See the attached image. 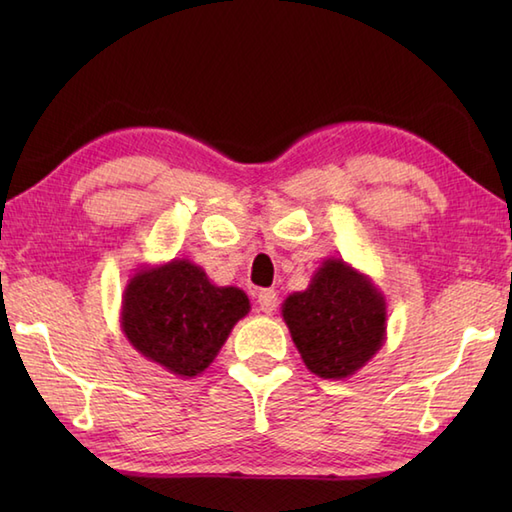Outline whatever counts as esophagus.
<instances>
[{
    "instance_id": "1",
    "label": "esophagus",
    "mask_w": 512,
    "mask_h": 512,
    "mask_svg": "<svg viewBox=\"0 0 512 512\" xmlns=\"http://www.w3.org/2000/svg\"><path fill=\"white\" fill-rule=\"evenodd\" d=\"M257 306L264 314H273L277 310V292L275 290H262L257 295Z\"/></svg>"
}]
</instances>
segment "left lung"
Segmentation results:
<instances>
[{
	"label": "left lung",
	"mask_w": 512,
	"mask_h": 512,
	"mask_svg": "<svg viewBox=\"0 0 512 512\" xmlns=\"http://www.w3.org/2000/svg\"><path fill=\"white\" fill-rule=\"evenodd\" d=\"M301 361L319 378H350L387 339L385 295L339 257L323 259L306 290L281 303Z\"/></svg>",
	"instance_id": "left-lung-1"
}]
</instances>
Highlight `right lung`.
<instances>
[{"mask_svg":"<svg viewBox=\"0 0 512 512\" xmlns=\"http://www.w3.org/2000/svg\"><path fill=\"white\" fill-rule=\"evenodd\" d=\"M250 310L244 290L215 286L189 259L145 266L127 281L121 330L147 361L178 378H195L222 350Z\"/></svg>","mask_w":512,"mask_h":512,"instance_id":"right-lung-1","label":"right lung"}]
</instances>
